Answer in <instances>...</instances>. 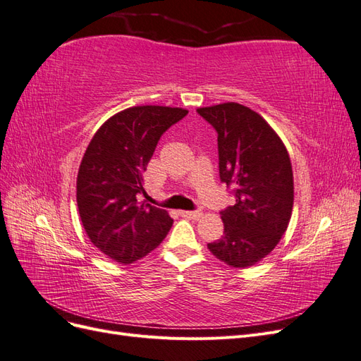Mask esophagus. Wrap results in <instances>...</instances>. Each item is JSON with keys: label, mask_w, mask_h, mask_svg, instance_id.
Returning <instances> with one entry per match:
<instances>
[{"label": "esophagus", "mask_w": 361, "mask_h": 361, "mask_svg": "<svg viewBox=\"0 0 361 361\" xmlns=\"http://www.w3.org/2000/svg\"><path fill=\"white\" fill-rule=\"evenodd\" d=\"M180 215L185 218H191V220H199L202 216V211H182Z\"/></svg>", "instance_id": "obj_1"}]
</instances>
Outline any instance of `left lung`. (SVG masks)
Returning a JSON list of instances; mask_svg holds the SVG:
<instances>
[{"label":"left lung","instance_id":"left-lung-1","mask_svg":"<svg viewBox=\"0 0 361 361\" xmlns=\"http://www.w3.org/2000/svg\"><path fill=\"white\" fill-rule=\"evenodd\" d=\"M218 134L220 179L235 195L221 211L224 233L207 244L233 268L268 256L286 232L293 206V174L288 150L265 118L236 102L199 108Z\"/></svg>","mask_w":361,"mask_h":361}]
</instances>
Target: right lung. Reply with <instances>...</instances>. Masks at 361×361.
I'll return each instance as SVG.
<instances>
[{"instance_id":"right-lung-1","label":"right lung","mask_w":361,"mask_h":361,"mask_svg":"<svg viewBox=\"0 0 361 361\" xmlns=\"http://www.w3.org/2000/svg\"><path fill=\"white\" fill-rule=\"evenodd\" d=\"M187 110L141 105L114 114L97 129L82 157L76 203L87 236L104 255L134 264L167 236V211L140 202L143 173L166 130Z\"/></svg>"}]
</instances>
